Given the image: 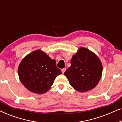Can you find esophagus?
<instances>
[{"label": "esophagus", "mask_w": 122, "mask_h": 122, "mask_svg": "<svg viewBox=\"0 0 122 122\" xmlns=\"http://www.w3.org/2000/svg\"><path fill=\"white\" fill-rule=\"evenodd\" d=\"M66 71V68H63V69H61V71H62L63 74H64V73L65 72V71Z\"/></svg>", "instance_id": "obj_1"}]
</instances>
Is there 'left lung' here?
<instances>
[{
  "label": "left lung",
  "mask_w": 122,
  "mask_h": 122,
  "mask_svg": "<svg viewBox=\"0 0 122 122\" xmlns=\"http://www.w3.org/2000/svg\"><path fill=\"white\" fill-rule=\"evenodd\" d=\"M71 66L64 73L76 91L85 92L96 87L102 74V64L96 54L81 48L73 56Z\"/></svg>",
  "instance_id": "1"
}]
</instances>
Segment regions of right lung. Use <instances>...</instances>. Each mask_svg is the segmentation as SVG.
Returning a JSON list of instances; mask_svg holds the SVG:
<instances>
[{
    "instance_id": "obj_1",
    "label": "right lung",
    "mask_w": 122,
    "mask_h": 122,
    "mask_svg": "<svg viewBox=\"0 0 122 122\" xmlns=\"http://www.w3.org/2000/svg\"><path fill=\"white\" fill-rule=\"evenodd\" d=\"M61 74L56 61L41 50L26 56L20 63L18 74L20 81L29 91L43 94L49 91L54 79Z\"/></svg>"
}]
</instances>
